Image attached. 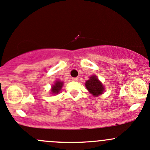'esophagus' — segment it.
Masks as SVG:
<instances>
[{"label":"esophagus","mask_w":150,"mask_h":150,"mask_svg":"<svg viewBox=\"0 0 150 150\" xmlns=\"http://www.w3.org/2000/svg\"><path fill=\"white\" fill-rule=\"evenodd\" d=\"M72 80H73V81H78V78H72Z\"/></svg>","instance_id":"34e87169"}]
</instances>
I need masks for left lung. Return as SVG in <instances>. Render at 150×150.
Segmentation results:
<instances>
[{"instance_id": "1", "label": "left lung", "mask_w": 150, "mask_h": 150, "mask_svg": "<svg viewBox=\"0 0 150 150\" xmlns=\"http://www.w3.org/2000/svg\"><path fill=\"white\" fill-rule=\"evenodd\" d=\"M85 86L89 93L93 96H99L103 93L104 87L103 84L95 75L90 77L89 80L86 82Z\"/></svg>"}]
</instances>
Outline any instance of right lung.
Here are the masks:
<instances>
[{
    "instance_id": "right-lung-1",
    "label": "right lung",
    "mask_w": 150,
    "mask_h": 150,
    "mask_svg": "<svg viewBox=\"0 0 150 150\" xmlns=\"http://www.w3.org/2000/svg\"><path fill=\"white\" fill-rule=\"evenodd\" d=\"M63 83H64L63 82L59 81V80H57V81H55L54 84L52 86V89H51L52 93L54 94V95L59 93V91H60L61 89H62Z\"/></svg>"
}]
</instances>
